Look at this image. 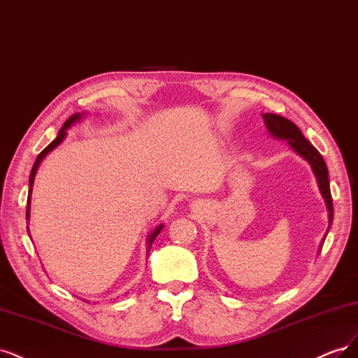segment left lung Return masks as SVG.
I'll return each instance as SVG.
<instances>
[{"mask_svg": "<svg viewBox=\"0 0 358 358\" xmlns=\"http://www.w3.org/2000/svg\"><path fill=\"white\" fill-rule=\"evenodd\" d=\"M262 116L264 119V123H266L268 132L273 138L285 140L288 143V145H290L299 156H302L305 160H308V164L310 165V168H313L314 174L317 177L320 192L327 205L329 229H330V224L333 222V201H331L330 184H329V171H327V165L324 162V159H322L318 150L306 140L303 134L301 132V129H299L293 122H290L282 116H278V114H272V113H264V114H262ZM329 229H327V232H329ZM324 239H326V236H324ZM324 239H322V242H324Z\"/></svg>", "mask_w": 358, "mask_h": 358, "instance_id": "left-lung-1", "label": "left lung"}]
</instances>
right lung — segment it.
I'll list each match as a JSON object with an SVG mask.
<instances>
[{
	"label": "right lung",
	"mask_w": 358,
	"mask_h": 358,
	"mask_svg": "<svg viewBox=\"0 0 358 358\" xmlns=\"http://www.w3.org/2000/svg\"><path fill=\"white\" fill-rule=\"evenodd\" d=\"M82 117H83V114H80V113L73 114V116L64 123V126L61 128L59 134H57V136L55 138V140H53L48 147H45V148L43 150V152L37 156L36 162H34V166H32V169H31V176H29V192H28V202H27V218H28V220H29V210H31V193H32V186H34V180H36V174H37V171H38L40 164L43 162V159L52 152V150H55L57 145H59V144L65 140L66 131L70 129L74 123H77V122L82 120ZM162 229H164V224H159V226H156V227H155L153 232L148 235V238H147V255H148L150 248H152L153 241L156 239V236L160 234V230H162Z\"/></svg>",
	"instance_id": "1"
}]
</instances>
